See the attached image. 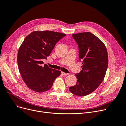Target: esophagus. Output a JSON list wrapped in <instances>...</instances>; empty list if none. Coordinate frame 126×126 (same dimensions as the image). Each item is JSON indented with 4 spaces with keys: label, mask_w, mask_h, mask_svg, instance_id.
I'll return each instance as SVG.
<instances>
[{
    "label": "esophagus",
    "mask_w": 126,
    "mask_h": 126,
    "mask_svg": "<svg viewBox=\"0 0 126 126\" xmlns=\"http://www.w3.org/2000/svg\"><path fill=\"white\" fill-rule=\"evenodd\" d=\"M61 73H62V74L63 76H67L68 75H69L68 73H64V72H62Z\"/></svg>",
    "instance_id": "obj_1"
}]
</instances>
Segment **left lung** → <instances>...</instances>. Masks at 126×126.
<instances>
[{
    "instance_id": "1",
    "label": "left lung",
    "mask_w": 126,
    "mask_h": 126,
    "mask_svg": "<svg viewBox=\"0 0 126 126\" xmlns=\"http://www.w3.org/2000/svg\"><path fill=\"white\" fill-rule=\"evenodd\" d=\"M72 36L78 45L82 70L75 74L77 83L69 90L77 96H86L94 92L105 78L108 66L107 50L102 41L90 32Z\"/></svg>"
}]
</instances>
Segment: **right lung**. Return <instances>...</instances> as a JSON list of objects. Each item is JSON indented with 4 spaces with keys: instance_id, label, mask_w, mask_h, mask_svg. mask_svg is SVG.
I'll use <instances>...</instances> for the list:
<instances>
[{
    "instance_id": "1",
    "label": "right lung",
    "mask_w": 126,
    "mask_h": 126,
    "mask_svg": "<svg viewBox=\"0 0 126 126\" xmlns=\"http://www.w3.org/2000/svg\"><path fill=\"white\" fill-rule=\"evenodd\" d=\"M66 34L51 31L31 32L24 40L17 54L19 73L29 89L42 93L49 90L61 72L44 65L57 43Z\"/></svg>"
}]
</instances>
